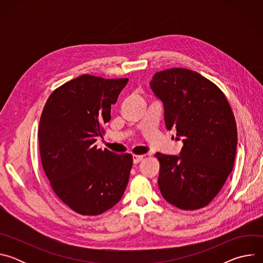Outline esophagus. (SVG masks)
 I'll list each match as a JSON object with an SVG mask.
<instances>
[{"mask_svg": "<svg viewBox=\"0 0 263 263\" xmlns=\"http://www.w3.org/2000/svg\"><path fill=\"white\" fill-rule=\"evenodd\" d=\"M143 155H133V162L136 164L138 162H140L143 159Z\"/></svg>", "mask_w": 263, "mask_h": 263, "instance_id": "1", "label": "esophagus"}]
</instances>
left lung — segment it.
I'll return each mask as SVG.
<instances>
[{
    "instance_id": "obj_1",
    "label": "left lung",
    "mask_w": 263,
    "mask_h": 263,
    "mask_svg": "<svg viewBox=\"0 0 263 263\" xmlns=\"http://www.w3.org/2000/svg\"><path fill=\"white\" fill-rule=\"evenodd\" d=\"M149 86L163 103L166 129L183 141L178 156L155 154L161 195L182 210L203 208L234 166L237 129L230 104L214 83L186 68L158 71Z\"/></svg>"
}]
</instances>
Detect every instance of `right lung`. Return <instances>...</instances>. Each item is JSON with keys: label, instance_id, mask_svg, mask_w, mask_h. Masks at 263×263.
Listing matches in <instances>:
<instances>
[{"label": "right lung", "instance_id": "1", "mask_svg": "<svg viewBox=\"0 0 263 263\" xmlns=\"http://www.w3.org/2000/svg\"><path fill=\"white\" fill-rule=\"evenodd\" d=\"M127 78L82 74L56 88L40 121V153L55 195L81 215H99L122 199L133 164L95 142L110 121Z\"/></svg>", "mask_w": 263, "mask_h": 263}]
</instances>
